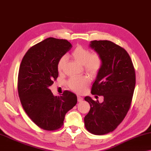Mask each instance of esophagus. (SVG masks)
<instances>
[{
  "mask_svg": "<svg viewBox=\"0 0 151 151\" xmlns=\"http://www.w3.org/2000/svg\"><path fill=\"white\" fill-rule=\"evenodd\" d=\"M77 97H78V102H82L83 101V98L81 96H80V95H78Z\"/></svg>",
  "mask_w": 151,
  "mask_h": 151,
  "instance_id": "obj_1",
  "label": "esophagus"
}]
</instances>
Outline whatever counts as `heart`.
Wrapping results in <instances>:
<instances>
[{
    "label": "heart",
    "mask_w": 151,
    "mask_h": 151,
    "mask_svg": "<svg viewBox=\"0 0 151 151\" xmlns=\"http://www.w3.org/2000/svg\"><path fill=\"white\" fill-rule=\"evenodd\" d=\"M71 56L76 61L83 64L86 72L90 75L95 76L101 70L103 66V58L99 52H92L88 48L78 46L72 52ZM68 58L62 56L57 62V70L59 73H63L65 69ZM90 83V79L86 76H77L71 78L68 82V86L78 93L82 92L86 88Z\"/></svg>",
    "instance_id": "heart-1"
}]
</instances>
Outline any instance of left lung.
Returning a JSON list of instances; mask_svg holds the SVG:
<instances>
[{
    "instance_id": "1",
    "label": "left lung",
    "mask_w": 151,
    "mask_h": 151,
    "mask_svg": "<svg viewBox=\"0 0 151 151\" xmlns=\"http://www.w3.org/2000/svg\"><path fill=\"white\" fill-rule=\"evenodd\" d=\"M90 47L103 61L91 93L103 96L104 101L100 103L85 97L90 109L84 117V125L91 134L104 135L117 128L130 108L136 84L135 69L126 50L113 42L93 40Z\"/></svg>"
}]
</instances>
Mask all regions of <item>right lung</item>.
<instances>
[{
	"mask_svg": "<svg viewBox=\"0 0 151 151\" xmlns=\"http://www.w3.org/2000/svg\"><path fill=\"white\" fill-rule=\"evenodd\" d=\"M72 47L67 40L48 38L32 46L23 57L17 80L19 97L34 124L47 131L63 125L65 115L77 103L76 95L65 90L55 96L49 89L59 76L57 62Z\"/></svg>",
	"mask_w": 151,
	"mask_h": 151,
	"instance_id": "add662e5",
	"label": "right lung"
}]
</instances>
